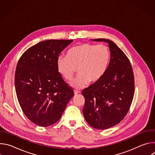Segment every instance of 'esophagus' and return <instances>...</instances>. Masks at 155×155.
<instances>
[{"label": "esophagus", "mask_w": 155, "mask_h": 155, "mask_svg": "<svg viewBox=\"0 0 155 155\" xmlns=\"http://www.w3.org/2000/svg\"><path fill=\"white\" fill-rule=\"evenodd\" d=\"M80 93H81V91H78V90H75V91H74V94H75V95H77V94H80Z\"/></svg>", "instance_id": "esophagus-1"}]
</instances>
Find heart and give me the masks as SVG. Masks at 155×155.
Listing matches in <instances>:
<instances>
[{
  "label": "heart",
  "mask_w": 155,
  "mask_h": 155,
  "mask_svg": "<svg viewBox=\"0 0 155 155\" xmlns=\"http://www.w3.org/2000/svg\"><path fill=\"white\" fill-rule=\"evenodd\" d=\"M110 57L111 53L107 46L83 43L70 48L67 55L59 56L56 67L66 80L72 79L77 69L79 74L71 85L78 89L89 81L94 84L101 80L108 69Z\"/></svg>",
  "instance_id": "1"
}]
</instances>
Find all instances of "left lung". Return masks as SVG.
I'll list each match as a JSON object with an SVG mask.
<instances>
[{
	"label": "left lung",
	"instance_id": "1",
	"mask_svg": "<svg viewBox=\"0 0 155 155\" xmlns=\"http://www.w3.org/2000/svg\"><path fill=\"white\" fill-rule=\"evenodd\" d=\"M93 40L108 43L111 57L101 80L82 91L85 99L83 113L91 126L106 129L120 123L127 115L134 94V77L128 58L114 42Z\"/></svg>",
	"mask_w": 155,
	"mask_h": 155
}]
</instances>
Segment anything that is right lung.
I'll return each instance as SVG.
<instances>
[{"instance_id": "1", "label": "right lung", "mask_w": 155, "mask_h": 155, "mask_svg": "<svg viewBox=\"0 0 155 155\" xmlns=\"http://www.w3.org/2000/svg\"><path fill=\"white\" fill-rule=\"evenodd\" d=\"M72 40H48L28 48L15 71L17 98L23 112L34 124L47 127L61 117L74 90L64 81L56 59Z\"/></svg>"}]
</instances>
